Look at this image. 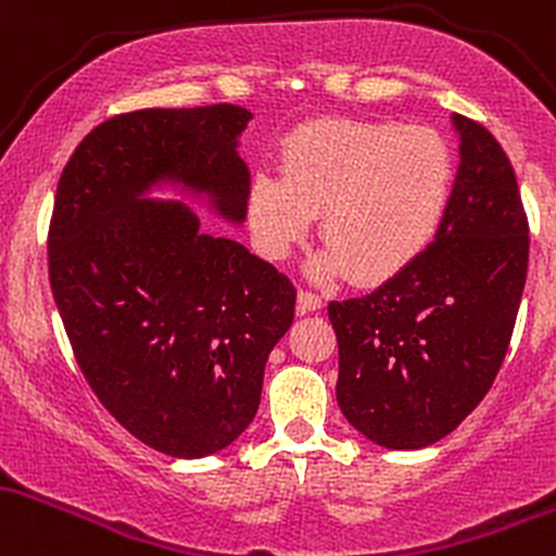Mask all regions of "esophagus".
<instances>
[{"label":"esophagus","mask_w":556,"mask_h":556,"mask_svg":"<svg viewBox=\"0 0 556 556\" xmlns=\"http://www.w3.org/2000/svg\"><path fill=\"white\" fill-rule=\"evenodd\" d=\"M320 307H323L320 296L312 294V291H307V289L299 291V296H296V312H299V315H309V312H317Z\"/></svg>","instance_id":"1"}]
</instances>
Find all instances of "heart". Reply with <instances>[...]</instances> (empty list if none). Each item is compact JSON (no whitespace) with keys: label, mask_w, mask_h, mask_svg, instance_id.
Wrapping results in <instances>:
<instances>
[{"label":"heart","mask_w":556,"mask_h":556,"mask_svg":"<svg viewBox=\"0 0 556 556\" xmlns=\"http://www.w3.org/2000/svg\"><path fill=\"white\" fill-rule=\"evenodd\" d=\"M283 178L257 173L247 197L249 228L267 260H286L320 217L326 249L309 260L315 280L352 273L386 283L433 244L452 202L454 160L435 130L396 121L328 117L299 128L283 149Z\"/></svg>","instance_id":"obj_1"}]
</instances>
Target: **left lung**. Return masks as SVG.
I'll use <instances>...</instances> for the list:
<instances>
[{
	"label": "left lung",
	"instance_id": "1",
	"mask_svg": "<svg viewBox=\"0 0 556 556\" xmlns=\"http://www.w3.org/2000/svg\"><path fill=\"white\" fill-rule=\"evenodd\" d=\"M459 167L433 244L370 294L330 302L341 413L386 448L452 433L494 383L528 276V217L498 141L452 115Z\"/></svg>",
	"mask_w": 556,
	"mask_h": 556
}]
</instances>
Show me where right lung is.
Instances as JSON below:
<instances>
[{
	"label": "right lung",
	"mask_w": 556,
	"mask_h": 556,
	"mask_svg": "<svg viewBox=\"0 0 556 556\" xmlns=\"http://www.w3.org/2000/svg\"><path fill=\"white\" fill-rule=\"evenodd\" d=\"M236 104L139 110L97 126L67 160L49 226V283L91 391L141 444L199 459L260 407L296 289L239 241L199 228L176 191L247 220Z\"/></svg>",
	"instance_id": "obj_1"
}]
</instances>
